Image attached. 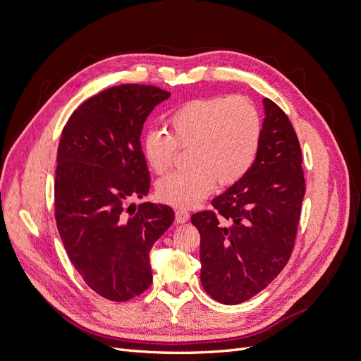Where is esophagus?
<instances>
[{
	"instance_id": "esophagus-1",
	"label": "esophagus",
	"mask_w": 361,
	"mask_h": 361,
	"mask_svg": "<svg viewBox=\"0 0 361 361\" xmlns=\"http://www.w3.org/2000/svg\"><path fill=\"white\" fill-rule=\"evenodd\" d=\"M190 220V214L187 212V211H183V209H178L176 211V221L178 223H187Z\"/></svg>"
}]
</instances>
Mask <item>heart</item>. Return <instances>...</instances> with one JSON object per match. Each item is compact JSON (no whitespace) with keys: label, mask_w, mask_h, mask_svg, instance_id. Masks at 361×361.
<instances>
[{"label":"heart","mask_w":361,"mask_h":361,"mask_svg":"<svg viewBox=\"0 0 361 361\" xmlns=\"http://www.w3.org/2000/svg\"><path fill=\"white\" fill-rule=\"evenodd\" d=\"M170 134L150 129L143 137L149 167L166 173L179 147H190V166L159 179L157 195L164 203L191 207L209 195L216 180L232 185L256 159L262 123L256 106L241 96L202 97L185 102L169 117Z\"/></svg>","instance_id":"1"}]
</instances>
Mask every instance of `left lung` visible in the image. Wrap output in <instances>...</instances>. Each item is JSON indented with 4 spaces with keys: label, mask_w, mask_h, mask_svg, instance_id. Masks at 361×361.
<instances>
[{
    "label": "left lung",
    "mask_w": 361,
    "mask_h": 361,
    "mask_svg": "<svg viewBox=\"0 0 361 361\" xmlns=\"http://www.w3.org/2000/svg\"><path fill=\"white\" fill-rule=\"evenodd\" d=\"M253 166L191 216L200 233V280L221 304L244 302L265 289L292 255L305 192L301 147L290 120L268 97Z\"/></svg>",
    "instance_id": "left-lung-1"
}]
</instances>
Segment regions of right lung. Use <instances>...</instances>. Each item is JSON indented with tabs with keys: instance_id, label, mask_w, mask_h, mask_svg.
Wrapping results in <instances>:
<instances>
[{
	"instance_id": "right-lung-1",
	"label": "right lung",
	"mask_w": 361,
	"mask_h": 361,
	"mask_svg": "<svg viewBox=\"0 0 361 361\" xmlns=\"http://www.w3.org/2000/svg\"><path fill=\"white\" fill-rule=\"evenodd\" d=\"M170 93L122 84L82 102L63 128L54 182L56 221L75 269L101 297L128 301L152 283L149 253L174 220L167 204L145 202L150 176L141 130Z\"/></svg>"
}]
</instances>
